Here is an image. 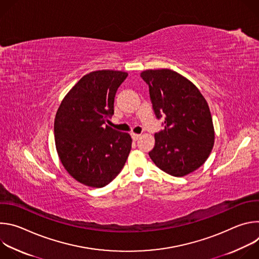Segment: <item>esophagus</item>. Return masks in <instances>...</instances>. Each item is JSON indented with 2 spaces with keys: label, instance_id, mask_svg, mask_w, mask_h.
I'll use <instances>...</instances> for the list:
<instances>
[{
  "label": "esophagus",
  "instance_id": "34e87169",
  "mask_svg": "<svg viewBox=\"0 0 259 259\" xmlns=\"http://www.w3.org/2000/svg\"><path fill=\"white\" fill-rule=\"evenodd\" d=\"M131 137H132V139H133V140H135V141H136V140H138V139L140 138V134L132 133V134H131Z\"/></svg>",
  "mask_w": 259,
  "mask_h": 259
}]
</instances>
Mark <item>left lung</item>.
Wrapping results in <instances>:
<instances>
[{
	"label": "left lung",
	"mask_w": 259,
	"mask_h": 259,
	"mask_svg": "<svg viewBox=\"0 0 259 259\" xmlns=\"http://www.w3.org/2000/svg\"><path fill=\"white\" fill-rule=\"evenodd\" d=\"M149 85L156 118L164 129L155 134L149 153L153 162L172 176H184L201 167L214 144V128L207 101L187 78L171 69L140 73Z\"/></svg>",
	"instance_id": "obj_1"
}]
</instances>
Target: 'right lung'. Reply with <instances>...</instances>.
Instances as JSON below:
<instances>
[{
  "mask_svg": "<svg viewBox=\"0 0 259 259\" xmlns=\"http://www.w3.org/2000/svg\"><path fill=\"white\" fill-rule=\"evenodd\" d=\"M128 73L96 70L84 76L63 98L55 117L59 159L79 182L103 188L123 169L131 151L128 133L104 125L114 115L118 88Z\"/></svg>",
  "mask_w": 259,
  "mask_h": 259,
  "instance_id": "right-lung-1",
  "label": "right lung"
}]
</instances>
